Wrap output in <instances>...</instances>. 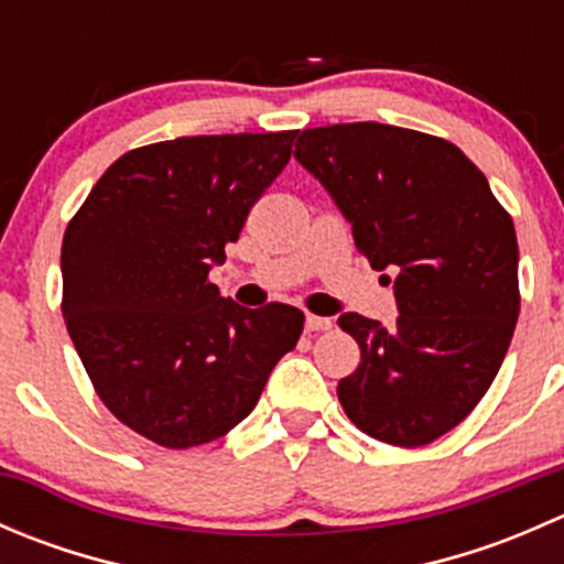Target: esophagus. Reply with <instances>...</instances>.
<instances>
[{"instance_id": "1", "label": "esophagus", "mask_w": 564, "mask_h": 564, "mask_svg": "<svg viewBox=\"0 0 564 564\" xmlns=\"http://www.w3.org/2000/svg\"><path fill=\"white\" fill-rule=\"evenodd\" d=\"M305 327H308L311 333H324V329H329V327H333V318L308 314V316H305Z\"/></svg>"}]
</instances>
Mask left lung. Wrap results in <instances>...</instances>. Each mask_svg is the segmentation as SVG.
<instances>
[{
    "mask_svg": "<svg viewBox=\"0 0 564 564\" xmlns=\"http://www.w3.org/2000/svg\"><path fill=\"white\" fill-rule=\"evenodd\" d=\"M294 158L322 182L360 253L382 270L398 322L344 314L360 366L338 401L368 436L440 440L491 388L519 322V242L488 180L456 144L379 122L303 130Z\"/></svg>",
    "mask_w": 564,
    "mask_h": 564,
    "instance_id": "left-lung-1",
    "label": "left lung"
}]
</instances>
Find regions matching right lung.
I'll return each instance as SVG.
<instances>
[{"label":"right lung","mask_w":564,"mask_h":564,"mask_svg":"<svg viewBox=\"0 0 564 564\" xmlns=\"http://www.w3.org/2000/svg\"><path fill=\"white\" fill-rule=\"evenodd\" d=\"M297 130L185 135L124 152L62 240V316L100 401L185 451L253 412L303 311L242 308L209 270L292 158Z\"/></svg>","instance_id":"add662e5"}]
</instances>
